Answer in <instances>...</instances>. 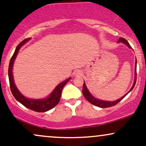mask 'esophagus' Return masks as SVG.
I'll return each mask as SVG.
<instances>
[{"label":"esophagus","instance_id":"esophagus-1","mask_svg":"<svg viewBox=\"0 0 146 146\" xmlns=\"http://www.w3.org/2000/svg\"><path fill=\"white\" fill-rule=\"evenodd\" d=\"M77 74H81V71H78L77 72Z\"/></svg>","mask_w":146,"mask_h":146}]
</instances>
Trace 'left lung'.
Here are the masks:
<instances>
[{
	"mask_svg": "<svg viewBox=\"0 0 146 146\" xmlns=\"http://www.w3.org/2000/svg\"><path fill=\"white\" fill-rule=\"evenodd\" d=\"M118 42L124 43V44H126L129 48H132L131 46H130V44H129L128 42L125 39H124V38H120L119 39ZM135 64H136V66H135V82H134L133 86H132L131 89L129 90V92L128 93H130V92L131 91L132 89H133L134 86H135V84H136V80H137V60H136V62H135ZM82 93H83L84 96V98H86V100H87V101L89 102L90 103L92 104L93 105L96 106L100 107V108H108V107H111V106H113L116 105L117 103H119V102L121 101V100H123V99L127 95H128V93H127V94H125L124 96H123L122 98L119 99V100H116V101H113V102H108V101H104V100H98V99L95 98L93 96V95L90 94V92L88 91V89H87L86 84H85L84 82V85H83Z\"/></svg>",
	"mask_w": 146,
	"mask_h": 146,
	"instance_id": "left-lung-1",
	"label": "left lung"
}]
</instances>
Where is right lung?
<instances>
[{
  "label": "right lung",
  "mask_w": 146,
  "mask_h": 146,
  "mask_svg": "<svg viewBox=\"0 0 146 146\" xmlns=\"http://www.w3.org/2000/svg\"><path fill=\"white\" fill-rule=\"evenodd\" d=\"M30 38H27L22 41L18 45L15 50L14 55L11 57V60H10V62L9 65V69H8V75H9V81L10 88H11V91L13 95L20 103L22 104L23 106H25L27 108H29V109L34 110L36 112H46L48 110H51L53 107H55L58 104V102H60V97H61L62 90L64 86H65L66 83L71 80V78H68L65 81L62 82L60 83L59 85H58L56 87L53 91L52 92L51 94L49 96L47 97L46 99H41V100H33V99H29L25 98L21 94V92L18 90L17 87L15 85L14 82V78H13V73H12V68L13 64H14V60L16 59V56H17L18 51L21 47L23 44H25L27 41H29Z\"/></svg>",
  "instance_id": "obj_1"
}]
</instances>
